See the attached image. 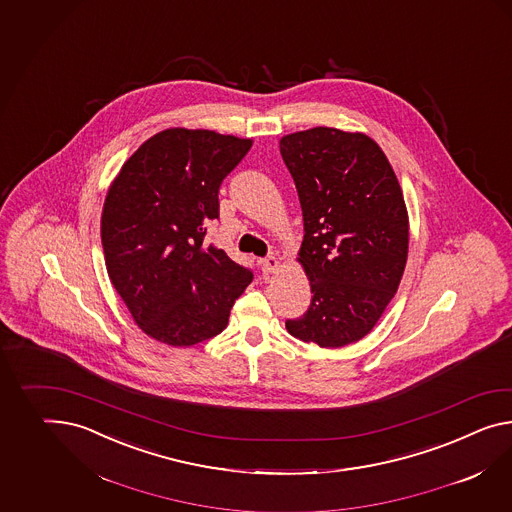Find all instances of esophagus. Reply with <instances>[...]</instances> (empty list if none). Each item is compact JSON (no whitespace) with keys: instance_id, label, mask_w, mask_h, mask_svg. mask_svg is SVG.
Wrapping results in <instances>:
<instances>
[{"instance_id":"obj_1","label":"esophagus","mask_w":512,"mask_h":512,"mask_svg":"<svg viewBox=\"0 0 512 512\" xmlns=\"http://www.w3.org/2000/svg\"><path fill=\"white\" fill-rule=\"evenodd\" d=\"M260 265H262L263 275H271V273L278 271L280 262H278V258H275V256H267V258L260 260Z\"/></svg>"}]
</instances>
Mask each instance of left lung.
<instances>
[{
    "label": "left lung",
    "instance_id": "obj_1",
    "mask_svg": "<svg viewBox=\"0 0 512 512\" xmlns=\"http://www.w3.org/2000/svg\"><path fill=\"white\" fill-rule=\"evenodd\" d=\"M301 200L299 263L312 302L289 334L319 347L362 340L394 299L408 256L401 185L366 133L312 128L280 139Z\"/></svg>",
    "mask_w": 512,
    "mask_h": 512
}]
</instances>
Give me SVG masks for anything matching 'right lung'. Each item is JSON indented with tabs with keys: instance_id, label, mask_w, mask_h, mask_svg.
Listing matches in <instances>:
<instances>
[{
	"instance_id": "right-lung-1",
	"label": "right lung",
	"mask_w": 512,
	"mask_h": 512,
	"mask_svg": "<svg viewBox=\"0 0 512 512\" xmlns=\"http://www.w3.org/2000/svg\"><path fill=\"white\" fill-rule=\"evenodd\" d=\"M252 146L211 130L156 133L113 180L102 211L111 284L150 338L189 347L221 334L252 271L206 245L219 187Z\"/></svg>"
}]
</instances>
